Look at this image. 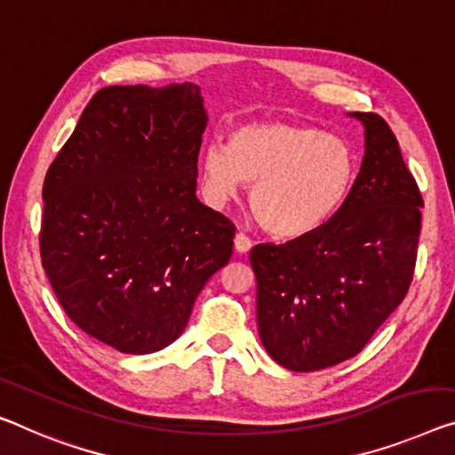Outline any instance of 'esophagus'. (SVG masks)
<instances>
[{
  "instance_id": "34e87169",
  "label": "esophagus",
  "mask_w": 455,
  "mask_h": 455,
  "mask_svg": "<svg viewBox=\"0 0 455 455\" xmlns=\"http://www.w3.org/2000/svg\"><path fill=\"white\" fill-rule=\"evenodd\" d=\"M234 246H235V251H240V254H246V251L251 248V240L246 235V234H237L235 240H234Z\"/></svg>"
}]
</instances>
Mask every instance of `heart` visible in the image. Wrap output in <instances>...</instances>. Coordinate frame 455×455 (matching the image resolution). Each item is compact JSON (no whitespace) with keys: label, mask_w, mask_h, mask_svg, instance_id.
Wrapping results in <instances>:
<instances>
[{"label":"heart","mask_w":455,"mask_h":455,"mask_svg":"<svg viewBox=\"0 0 455 455\" xmlns=\"http://www.w3.org/2000/svg\"><path fill=\"white\" fill-rule=\"evenodd\" d=\"M358 160L339 134L289 122L235 128L226 146H209L204 179L215 199L251 187V209L275 235L299 237L330 221L352 193Z\"/></svg>","instance_id":"b5f03b06"}]
</instances>
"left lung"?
I'll return each instance as SVG.
<instances>
[{"label": "left lung", "mask_w": 455, "mask_h": 455, "mask_svg": "<svg viewBox=\"0 0 455 455\" xmlns=\"http://www.w3.org/2000/svg\"><path fill=\"white\" fill-rule=\"evenodd\" d=\"M349 116L364 125L366 150L344 207L315 232L250 251L260 341L292 372L362 352L413 281L423 197L388 124Z\"/></svg>", "instance_id": "8db88e82"}]
</instances>
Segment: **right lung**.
Segmentation results:
<instances>
[{"instance_id": "obj_1", "label": "right lung", "mask_w": 455, "mask_h": 455, "mask_svg": "<svg viewBox=\"0 0 455 455\" xmlns=\"http://www.w3.org/2000/svg\"><path fill=\"white\" fill-rule=\"evenodd\" d=\"M207 125L191 83L97 91L46 172L42 267L76 327L124 354L183 333L235 226L197 199Z\"/></svg>"}]
</instances>
